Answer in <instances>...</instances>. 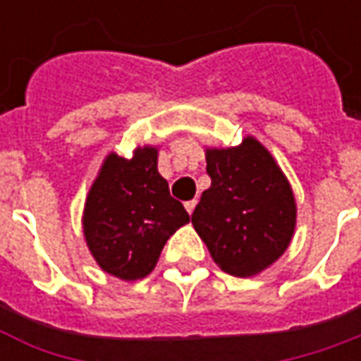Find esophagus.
Here are the masks:
<instances>
[{
    "mask_svg": "<svg viewBox=\"0 0 361 361\" xmlns=\"http://www.w3.org/2000/svg\"><path fill=\"white\" fill-rule=\"evenodd\" d=\"M195 204H197L195 199H193V201H188V203H185V211H188L189 214H191V212L195 211Z\"/></svg>",
    "mask_w": 361,
    "mask_h": 361,
    "instance_id": "1",
    "label": "esophagus"
}]
</instances>
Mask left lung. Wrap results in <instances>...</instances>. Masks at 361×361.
<instances>
[{
    "instance_id": "obj_1",
    "label": "left lung",
    "mask_w": 361,
    "mask_h": 361,
    "mask_svg": "<svg viewBox=\"0 0 361 361\" xmlns=\"http://www.w3.org/2000/svg\"><path fill=\"white\" fill-rule=\"evenodd\" d=\"M211 188L191 214L214 263L253 276L286 251L295 228V199L271 152L253 137L240 147L207 149Z\"/></svg>"
}]
</instances>
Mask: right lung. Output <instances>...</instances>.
Returning a JSON list of instances; mask_svg holds the SVG:
<instances>
[{
  "mask_svg": "<svg viewBox=\"0 0 361 361\" xmlns=\"http://www.w3.org/2000/svg\"><path fill=\"white\" fill-rule=\"evenodd\" d=\"M158 149L139 147L133 158L111 152L90 188L82 232L104 272L121 280L145 279L168 238L189 222L158 173Z\"/></svg>",
  "mask_w": 361,
  "mask_h": 361,
  "instance_id": "obj_1",
  "label": "right lung"
}]
</instances>
